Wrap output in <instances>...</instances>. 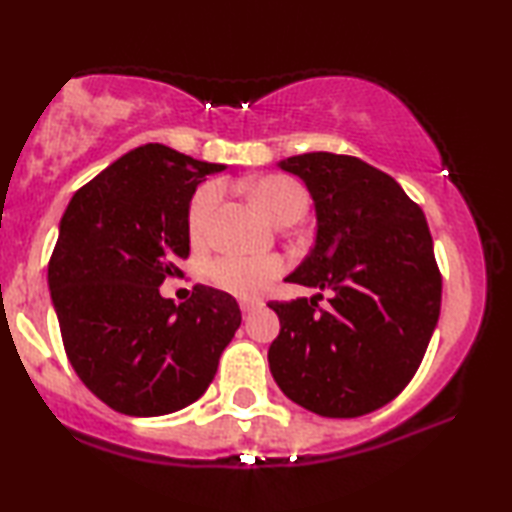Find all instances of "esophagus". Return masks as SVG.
Wrapping results in <instances>:
<instances>
[{
    "mask_svg": "<svg viewBox=\"0 0 512 512\" xmlns=\"http://www.w3.org/2000/svg\"><path fill=\"white\" fill-rule=\"evenodd\" d=\"M259 307H262V302H257V300H244V302H241V311H244V316L253 314V311L259 309Z\"/></svg>",
    "mask_w": 512,
    "mask_h": 512,
    "instance_id": "1",
    "label": "esophagus"
}]
</instances>
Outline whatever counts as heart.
<instances>
[{
    "label": "heart",
    "instance_id": "obj_1",
    "mask_svg": "<svg viewBox=\"0 0 512 512\" xmlns=\"http://www.w3.org/2000/svg\"><path fill=\"white\" fill-rule=\"evenodd\" d=\"M259 210L275 223L298 221L305 214L309 198L305 187L296 178L282 176V173H271L255 180H248L244 185ZM221 201V187L216 183H207L196 189V194L189 203L187 228L192 239H201L207 230L216 205ZM284 271L282 259L277 257H239L228 255L214 259L207 268V275L216 287L232 293L237 298H257L268 282L275 280Z\"/></svg>",
    "mask_w": 512,
    "mask_h": 512
}]
</instances>
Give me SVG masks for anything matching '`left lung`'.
Returning a JSON list of instances; mask_svg holds the SVG:
<instances>
[{
  "mask_svg": "<svg viewBox=\"0 0 512 512\" xmlns=\"http://www.w3.org/2000/svg\"><path fill=\"white\" fill-rule=\"evenodd\" d=\"M307 185L316 244L287 280L329 291L268 302L280 334L268 366L282 393L323 418H359L395 400L420 368L440 316L427 219L388 173L352 155L280 162Z\"/></svg>",
  "mask_w": 512,
  "mask_h": 512,
  "instance_id": "obj_1",
  "label": "left lung"
}]
</instances>
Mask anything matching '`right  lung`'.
<instances>
[{"label":"right lung","instance_id":"1","mask_svg":"<svg viewBox=\"0 0 512 512\" xmlns=\"http://www.w3.org/2000/svg\"><path fill=\"white\" fill-rule=\"evenodd\" d=\"M223 169L144 144L83 185L60 219L51 302L69 363L110 409L153 418L196 402L241 325L225 291L196 284L180 305L160 296L189 257L196 187Z\"/></svg>","mask_w":512,"mask_h":512}]
</instances>
